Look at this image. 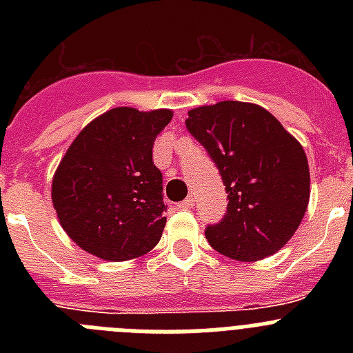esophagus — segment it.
Masks as SVG:
<instances>
[{"label":"esophagus","mask_w":353,"mask_h":353,"mask_svg":"<svg viewBox=\"0 0 353 353\" xmlns=\"http://www.w3.org/2000/svg\"><path fill=\"white\" fill-rule=\"evenodd\" d=\"M192 207H194V199L192 198H185L182 203H179V208H182V210H189Z\"/></svg>","instance_id":"34e87169"}]
</instances>
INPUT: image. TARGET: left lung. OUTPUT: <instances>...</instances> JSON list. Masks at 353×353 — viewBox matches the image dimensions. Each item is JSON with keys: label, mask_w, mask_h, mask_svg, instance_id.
Listing matches in <instances>:
<instances>
[{"label": "left lung", "mask_w": 353, "mask_h": 353, "mask_svg": "<svg viewBox=\"0 0 353 353\" xmlns=\"http://www.w3.org/2000/svg\"><path fill=\"white\" fill-rule=\"evenodd\" d=\"M185 125L215 162L230 199L224 219L205 232L208 244L239 261H258L285 248L310 203L301 143L251 102L199 105Z\"/></svg>", "instance_id": "obj_1"}]
</instances>
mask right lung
<instances>
[{
    "label": "right lung",
    "instance_id": "1",
    "mask_svg": "<svg viewBox=\"0 0 353 353\" xmlns=\"http://www.w3.org/2000/svg\"><path fill=\"white\" fill-rule=\"evenodd\" d=\"M171 109L113 108L84 127L52 176L58 221L83 251L108 261L139 258L166 226L162 173L152 161Z\"/></svg>",
    "mask_w": 353,
    "mask_h": 353
}]
</instances>
